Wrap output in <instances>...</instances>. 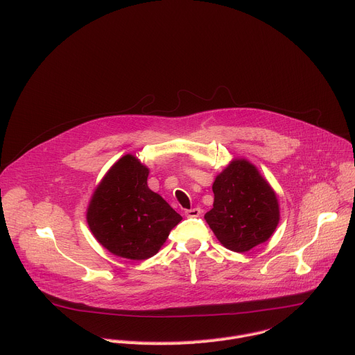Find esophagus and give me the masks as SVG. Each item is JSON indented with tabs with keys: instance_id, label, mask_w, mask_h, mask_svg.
<instances>
[{
	"instance_id": "obj_1",
	"label": "esophagus",
	"mask_w": 355,
	"mask_h": 355,
	"mask_svg": "<svg viewBox=\"0 0 355 355\" xmlns=\"http://www.w3.org/2000/svg\"><path fill=\"white\" fill-rule=\"evenodd\" d=\"M200 214H202L200 208H191V209L185 211V215H187L188 218H198Z\"/></svg>"
}]
</instances>
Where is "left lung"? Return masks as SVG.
<instances>
[{
  "instance_id": "1",
  "label": "left lung",
  "mask_w": 355,
  "mask_h": 355,
  "mask_svg": "<svg viewBox=\"0 0 355 355\" xmlns=\"http://www.w3.org/2000/svg\"><path fill=\"white\" fill-rule=\"evenodd\" d=\"M212 191L214 208L205 220L226 248L244 252L271 237L279 220L278 199L254 166L234 160Z\"/></svg>"
}]
</instances>
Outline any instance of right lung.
<instances>
[{
  "label": "right lung",
  "instance_id": "1",
  "mask_svg": "<svg viewBox=\"0 0 355 355\" xmlns=\"http://www.w3.org/2000/svg\"><path fill=\"white\" fill-rule=\"evenodd\" d=\"M148 170L126 155L107 173L89 202L87 220L95 239L129 260L153 257L181 216L147 187Z\"/></svg>",
  "mask_w": 355,
  "mask_h": 355
}]
</instances>
